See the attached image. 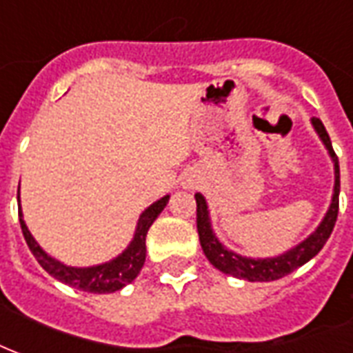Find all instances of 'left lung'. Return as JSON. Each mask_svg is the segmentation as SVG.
I'll use <instances>...</instances> for the list:
<instances>
[{"instance_id": "left-lung-1", "label": "left lung", "mask_w": 353, "mask_h": 353, "mask_svg": "<svg viewBox=\"0 0 353 353\" xmlns=\"http://www.w3.org/2000/svg\"><path fill=\"white\" fill-rule=\"evenodd\" d=\"M310 123H312L314 131L318 133V137H320V141L325 146V150H327L329 158L333 161L335 186H333V195H331L327 212L321 218L318 228L305 241H301L299 244L292 246L290 250L282 252L279 256H272V258H248V256H241V254L230 250L228 246H223V243L216 236L214 230H212L207 199L201 194H195V203H197V233H199V243H201L203 254L223 274H231L235 279L248 280V282H272V280L282 279V276L290 274L295 269H299L301 265L310 261L314 256H318V252L323 248V244L327 243V239L331 236V231L335 228L336 214H339V194H341L339 158L333 152L331 139H329L327 131L323 128L320 118H312Z\"/></svg>"}]
</instances>
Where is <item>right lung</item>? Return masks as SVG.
<instances>
[{
    "label": "right lung",
    "instance_id": "obj_1",
    "mask_svg": "<svg viewBox=\"0 0 353 353\" xmlns=\"http://www.w3.org/2000/svg\"><path fill=\"white\" fill-rule=\"evenodd\" d=\"M18 203H20V186H18ZM167 203H169V195H163L161 199L152 203L150 207L143 210V214L139 216L133 239L125 246V250H122V254H118L117 258L109 259L105 263L90 265V267H71V265L61 263L60 259L52 258L50 254H46L28 230L20 205H18L20 207L18 208V218H20V228H22V233H24L30 250L50 276L60 280L63 284L71 285V288L82 290V292L114 293L137 279V274L143 269L146 259V233L150 230L154 220L161 214V210L167 207Z\"/></svg>",
    "mask_w": 353,
    "mask_h": 353
}]
</instances>
